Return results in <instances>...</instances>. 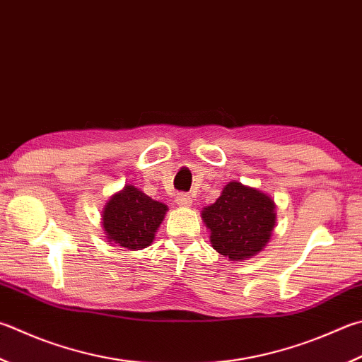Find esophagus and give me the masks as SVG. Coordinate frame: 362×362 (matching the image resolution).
Wrapping results in <instances>:
<instances>
[{
	"instance_id": "34e87169",
	"label": "esophagus",
	"mask_w": 362,
	"mask_h": 362,
	"mask_svg": "<svg viewBox=\"0 0 362 362\" xmlns=\"http://www.w3.org/2000/svg\"><path fill=\"white\" fill-rule=\"evenodd\" d=\"M175 202H177V206H180V207H189L192 206L193 199H192V196H188L187 193H179L175 198Z\"/></svg>"
}]
</instances>
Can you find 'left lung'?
Instances as JSON below:
<instances>
[{"label": "left lung", "mask_w": 362, "mask_h": 362, "mask_svg": "<svg viewBox=\"0 0 362 362\" xmlns=\"http://www.w3.org/2000/svg\"><path fill=\"white\" fill-rule=\"evenodd\" d=\"M275 215V204L266 193L235 180L229 182L220 198L201 214L212 247L231 261L252 258L266 247Z\"/></svg>", "instance_id": "left-lung-1"}]
</instances>
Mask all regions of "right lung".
Listing matches in <instances>:
<instances>
[{
	"label": "right lung",
	"mask_w": 362,
	"mask_h": 362,
	"mask_svg": "<svg viewBox=\"0 0 362 362\" xmlns=\"http://www.w3.org/2000/svg\"><path fill=\"white\" fill-rule=\"evenodd\" d=\"M168 206L155 201L133 185H124L103 210V226L109 242L127 250H142L152 244Z\"/></svg>",
	"instance_id": "add662e5"
}]
</instances>
